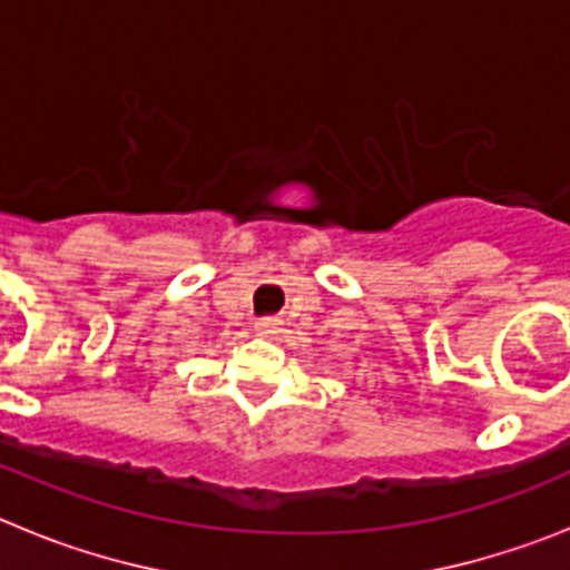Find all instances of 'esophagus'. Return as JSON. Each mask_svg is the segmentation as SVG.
<instances>
[{
    "label": "esophagus",
    "mask_w": 570,
    "mask_h": 570,
    "mask_svg": "<svg viewBox=\"0 0 570 570\" xmlns=\"http://www.w3.org/2000/svg\"><path fill=\"white\" fill-rule=\"evenodd\" d=\"M254 328H256V334H262V336H274L276 328H279V322L271 320V316H268V320H259V322H256Z\"/></svg>",
    "instance_id": "1"
}]
</instances>
